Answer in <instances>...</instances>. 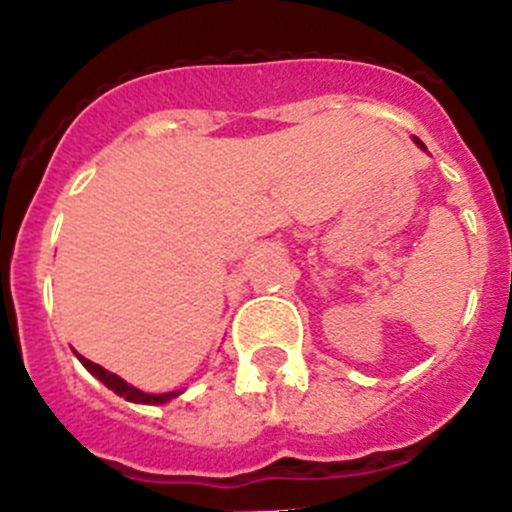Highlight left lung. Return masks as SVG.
<instances>
[{
	"label": "left lung",
	"mask_w": 512,
	"mask_h": 512,
	"mask_svg": "<svg viewBox=\"0 0 512 512\" xmlns=\"http://www.w3.org/2000/svg\"><path fill=\"white\" fill-rule=\"evenodd\" d=\"M413 141H416V144H418V146H421V149H423V151H426V144H423V141H421V139H418V136H413Z\"/></svg>",
	"instance_id": "obj_1"
}]
</instances>
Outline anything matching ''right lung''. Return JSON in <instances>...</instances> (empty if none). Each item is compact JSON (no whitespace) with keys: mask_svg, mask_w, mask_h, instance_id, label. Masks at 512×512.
<instances>
[{"mask_svg":"<svg viewBox=\"0 0 512 512\" xmlns=\"http://www.w3.org/2000/svg\"><path fill=\"white\" fill-rule=\"evenodd\" d=\"M77 358H79V361H82V366L86 368V371H89L94 378H99V381L104 383V386L109 388V391H114L116 396L126 398V401H131V403H149V406H161V403H169L171 398H176L181 393V391L144 393V391H139V388L129 386V383H126L124 378L116 376V373H111V371H106V368H101L99 363H91L89 358L79 356V353H77Z\"/></svg>","mask_w":512,"mask_h":512,"instance_id":"right-lung-1","label":"right lung"}]
</instances>
